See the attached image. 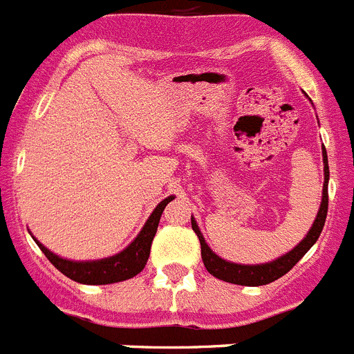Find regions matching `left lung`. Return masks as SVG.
<instances>
[{
	"mask_svg": "<svg viewBox=\"0 0 354 354\" xmlns=\"http://www.w3.org/2000/svg\"><path fill=\"white\" fill-rule=\"evenodd\" d=\"M323 161H324V186H323V202H321V207H319L317 218H315L314 225H312L310 232L306 234L305 239L299 243L294 250H290L287 255L277 259L273 262H268V264H257V266H243V264H234V262H227L223 259H220L205 245V239L202 237L198 230V225L192 218V228L195 230V234L198 236L200 241V250H202V261H204L205 270L212 274V277L220 278L223 282L237 283V286H248V287H257V286H266V283H271L274 280H278L280 277H283L286 273H289L292 270L296 262H299V259L305 255L308 250L314 246L315 241L319 239L321 232H323L324 221H326L328 214V179H330V170H328V158H326V149L323 147Z\"/></svg>",
	"mask_w": 354,
	"mask_h": 354,
	"instance_id": "1",
	"label": "left lung"
}]
</instances>
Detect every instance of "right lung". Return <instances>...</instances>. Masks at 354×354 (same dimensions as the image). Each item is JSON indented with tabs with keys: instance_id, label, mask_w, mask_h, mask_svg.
I'll return each mask as SVG.
<instances>
[{
	"instance_id": "obj_1",
	"label": "right lung",
	"mask_w": 354,
	"mask_h": 354,
	"mask_svg": "<svg viewBox=\"0 0 354 354\" xmlns=\"http://www.w3.org/2000/svg\"><path fill=\"white\" fill-rule=\"evenodd\" d=\"M170 200H174V196H168V198L162 200L161 204L154 209V212L150 214V218L147 220L145 227L142 228V232L138 234V237L124 252L117 253L113 257L92 262H74L55 255L46 246L40 245L39 241H37V245H39V248L42 250L44 255L49 259V262L55 266L56 270L77 283L106 286V283L129 280V278L136 277L145 268L150 255L152 239H154L156 230H158L159 218H161L162 211H165V207H167Z\"/></svg>"
}]
</instances>
